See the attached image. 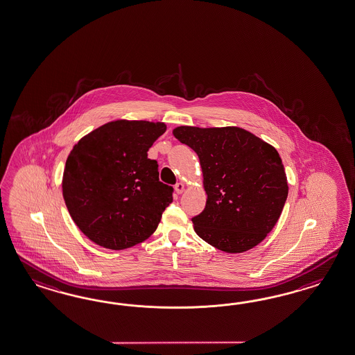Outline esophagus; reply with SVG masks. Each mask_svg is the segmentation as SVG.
I'll return each mask as SVG.
<instances>
[{
	"mask_svg": "<svg viewBox=\"0 0 355 355\" xmlns=\"http://www.w3.org/2000/svg\"><path fill=\"white\" fill-rule=\"evenodd\" d=\"M174 190L180 195V193H182V192L184 191V184H183L182 182H178V183L174 186Z\"/></svg>",
	"mask_w": 355,
	"mask_h": 355,
	"instance_id": "34e87169",
	"label": "esophagus"
}]
</instances>
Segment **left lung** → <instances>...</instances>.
<instances>
[{
    "instance_id": "left-lung-1",
    "label": "left lung",
    "mask_w": 355,
    "mask_h": 355,
    "mask_svg": "<svg viewBox=\"0 0 355 355\" xmlns=\"http://www.w3.org/2000/svg\"><path fill=\"white\" fill-rule=\"evenodd\" d=\"M200 159L205 209L193 230L219 250L237 254L263 241L285 207L288 186L276 148L239 127L174 128Z\"/></svg>"
}]
</instances>
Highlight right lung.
<instances>
[{"mask_svg":"<svg viewBox=\"0 0 355 355\" xmlns=\"http://www.w3.org/2000/svg\"><path fill=\"white\" fill-rule=\"evenodd\" d=\"M162 121H109L79 139L62 174V196L79 230L97 245L123 250L155 232L173 187L159 181L148 148Z\"/></svg>","mask_w":355,"mask_h":355,"instance_id":"obj_1","label":"right lung"}]
</instances>
